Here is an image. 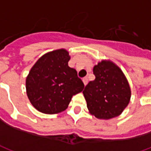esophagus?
I'll list each match as a JSON object with an SVG mask.
<instances>
[{
  "mask_svg": "<svg viewBox=\"0 0 151 151\" xmlns=\"http://www.w3.org/2000/svg\"><path fill=\"white\" fill-rule=\"evenodd\" d=\"M82 82H83V84H84V86H86L87 82H88V79H87V78H84L82 79Z\"/></svg>",
  "mask_w": 151,
  "mask_h": 151,
  "instance_id": "34e87169",
  "label": "esophagus"
}]
</instances>
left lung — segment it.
<instances>
[{
  "label": "left lung",
  "instance_id": "left-lung-1",
  "mask_svg": "<svg viewBox=\"0 0 151 151\" xmlns=\"http://www.w3.org/2000/svg\"><path fill=\"white\" fill-rule=\"evenodd\" d=\"M93 73L95 79L82 92L89 112L100 120L120 116L131 98V89L124 73L110 60L99 62Z\"/></svg>",
  "mask_w": 151,
  "mask_h": 151
}]
</instances>
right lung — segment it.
<instances>
[{
    "mask_svg": "<svg viewBox=\"0 0 151 151\" xmlns=\"http://www.w3.org/2000/svg\"><path fill=\"white\" fill-rule=\"evenodd\" d=\"M65 48L45 53L35 62L26 78L27 95L40 112L56 114L68 108L73 95L82 91L84 84L70 68Z\"/></svg>",
    "mask_w": 151,
    "mask_h": 151,
    "instance_id": "right-lung-1",
    "label": "right lung"
}]
</instances>
